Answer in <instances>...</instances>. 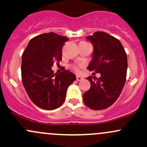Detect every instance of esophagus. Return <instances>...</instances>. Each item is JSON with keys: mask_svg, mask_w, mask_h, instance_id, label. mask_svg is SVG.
<instances>
[{"mask_svg": "<svg viewBox=\"0 0 147 147\" xmlns=\"http://www.w3.org/2000/svg\"><path fill=\"white\" fill-rule=\"evenodd\" d=\"M76 80H78V81H80V80H83V78H82V77H80V76H76Z\"/></svg>", "mask_w": 147, "mask_h": 147, "instance_id": "34e87169", "label": "esophagus"}]
</instances>
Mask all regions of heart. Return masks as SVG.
I'll return each mask as SVG.
<instances>
[{"label": "heart", "mask_w": 147, "mask_h": 147, "mask_svg": "<svg viewBox=\"0 0 147 147\" xmlns=\"http://www.w3.org/2000/svg\"><path fill=\"white\" fill-rule=\"evenodd\" d=\"M83 67L82 65H74L72 67V69H73V70L76 72V73L78 74L80 72V67Z\"/></svg>", "instance_id": "1"}]
</instances>
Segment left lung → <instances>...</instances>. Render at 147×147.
<instances>
[{"label":"left lung","mask_w":147,"mask_h":147,"mask_svg":"<svg viewBox=\"0 0 147 147\" xmlns=\"http://www.w3.org/2000/svg\"><path fill=\"white\" fill-rule=\"evenodd\" d=\"M86 38L94 48L88 69L101 76L87 78L91 87L83 94V102L93 110L105 109L113 105L122 92L127 75V55L120 40L105 32L97 31Z\"/></svg>","instance_id":"left-lung-1"}]
</instances>
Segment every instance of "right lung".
Listing matches in <instances>:
<instances>
[{"label": "right lung", "instance_id": "add662e5", "mask_svg": "<svg viewBox=\"0 0 147 147\" xmlns=\"http://www.w3.org/2000/svg\"><path fill=\"white\" fill-rule=\"evenodd\" d=\"M69 40L65 36L48 33L33 38L22 58V80L30 99L37 107L53 110L64 103L69 86L76 80L65 70L54 74V61L61 60V48Z\"/></svg>", "mask_w": 147, "mask_h": 147}]
</instances>
